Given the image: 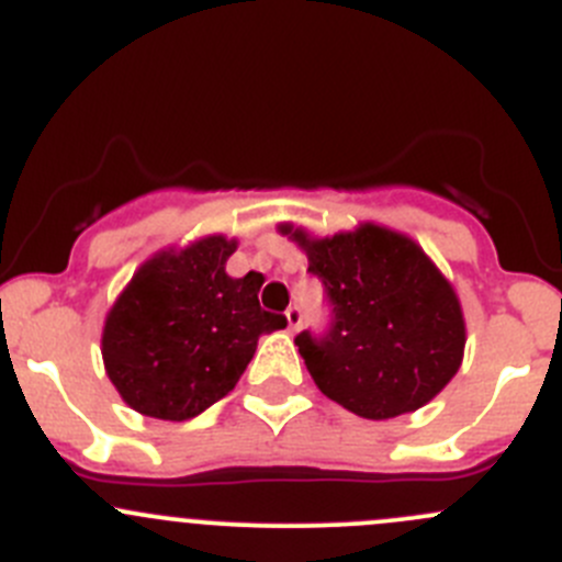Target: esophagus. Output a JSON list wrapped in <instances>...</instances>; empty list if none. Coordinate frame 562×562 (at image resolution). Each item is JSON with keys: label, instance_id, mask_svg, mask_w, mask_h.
I'll return each instance as SVG.
<instances>
[{"label": "esophagus", "instance_id": "34e87169", "mask_svg": "<svg viewBox=\"0 0 562 562\" xmlns=\"http://www.w3.org/2000/svg\"><path fill=\"white\" fill-rule=\"evenodd\" d=\"M285 318H288V329L291 331H296L299 326H302V307H299V304H291V307L285 310Z\"/></svg>", "mask_w": 562, "mask_h": 562}]
</instances>
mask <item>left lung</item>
<instances>
[{"label":"left lung","mask_w":562,"mask_h":562,"mask_svg":"<svg viewBox=\"0 0 562 562\" xmlns=\"http://www.w3.org/2000/svg\"><path fill=\"white\" fill-rule=\"evenodd\" d=\"M293 241L329 304L324 331L296 335L318 390L368 419L414 412L442 392L464 357V315L426 252L375 225L318 241L293 231Z\"/></svg>","instance_id":"8db88e82"}]
</instances>
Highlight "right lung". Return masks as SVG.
I'll use <instances>...</instances> for the list:
<instances>
[{
  "label": "right lung",
  "instance_id": "1",
  "mask_svg": "<svg viewBox=\"0 0 562 562\" xmlns=\"http://www.w3.org/2000/svg\"><path fill=\"white\" fill-rule=\"evenodd\" d=\"M236 241L209 236L136 271L103 326V364L139 414L198 417L236 386L260 335L288 318L258 302L260 277L225 274Z\"/></svg>",
  "mask_w": 562,
  "mask_h": 562
}]
</instances>
